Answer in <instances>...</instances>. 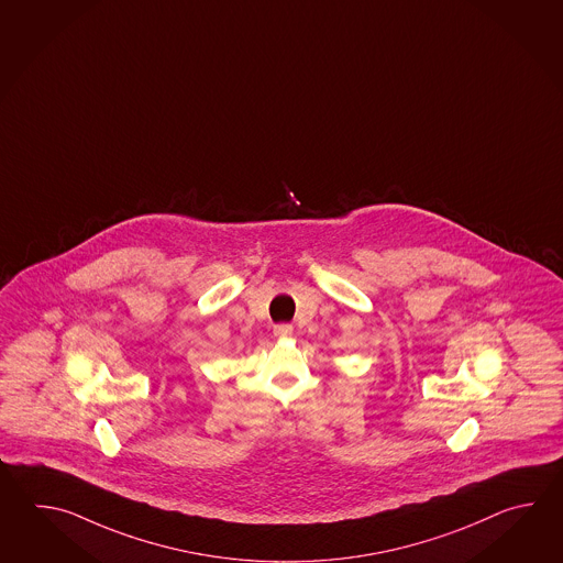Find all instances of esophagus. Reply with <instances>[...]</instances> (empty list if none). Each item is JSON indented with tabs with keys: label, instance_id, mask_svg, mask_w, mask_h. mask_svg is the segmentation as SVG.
<instances>
[{
	"label": "esophagus",
	"instance_id": "esophagus-1",
	"mask_svg": "<svg viewBox=\"0 0 563 563\" xmlns=\"http://www.w3.org/2000/svg\"><path fill=\"white\" fill-rule=\"evenodd\" d=\"M291 332H294V328H291L289 323H279V325L274 328V334H276L277 338H287V335H291Z\"/></svg>",
	"mask_w": 563,
	"mask_h": 563
}]
</instances>
